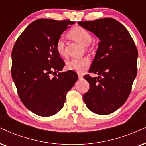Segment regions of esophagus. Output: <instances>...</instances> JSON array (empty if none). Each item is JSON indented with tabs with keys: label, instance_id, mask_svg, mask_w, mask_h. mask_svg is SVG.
I'll use <instances>...</instances> for the list:
<instances>
[{
	"label": "esophagus",
	"instance_id": "1",
	"mask_svg": "<svg viewBox=\"0 0 146 146\" xmlns=\"http://www.w3.org/2000/svg\"><path fill=\"white\" fill-rule=\"evenodd\" d=\"M78 77H79V79H82V78H83V75H81V74H78Z\"/></svg>",
	"mask_w": 146,
	"mask_h": 146
}]
</instances>
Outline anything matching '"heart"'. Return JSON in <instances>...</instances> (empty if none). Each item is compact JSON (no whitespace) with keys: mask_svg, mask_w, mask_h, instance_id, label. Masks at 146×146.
<instances>
[{"mask_svg":"<svg viewBox=\"0 0 146 146\" xmlns=\"http://www.w3.org/2000/svg\"><path fill=\"white\" fill-rule=\"evenodd\" d=\"M69 36L75 41L82 44L83 45H89L92 42V38L90 33L82 27H75L69 32ZM56 51L60 56H65V42L64 38L60 37L56 43ZM90 59L88 57L80 58H73L67 62V69L79 73H83L90 66Z\"/></svg>","mask_w":146,"mask_h":146,"instance_id":"b5f03b06","label":"heart"}]
</instances>
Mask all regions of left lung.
Wrapping results in <instances>:
<instances>
[{
	"mask_svg": "<svg viewBox=\"0 0 146 146\" xmlns=\"http://www.w3.org/2000/svg\"><path fill=\"white\" fill-rule=\"evenodd\" d=\"M78 24L100 40L89 70L98 76H84L90 84L84 102L96 114H111L126 102L131 91L137 75V49L126 27L116 19L103 18Z\"/></svg>",
	"mask_w": 146,
	"mask_h": 146,
	"instance_id": "obj_1",
	"label": "left lung"
}]
</instances>
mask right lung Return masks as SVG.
<instances>
[{"mask_svg":"<svg viewBox=\"0 0 146 146\" xmlns=\"http://www.w3.org/2000/svg\"><path fill=\"white\" fill-rule=\"evenodd\" d=\"M74 23L37 19L21 33L13 48L11 75L18 95L37 115L50 117L60 111L78 79L73 71L60 72L64 62L56 49L57 40Z\"/></svg>","mask_w":146,"mask_h":146,"instance_id":"right-lung-1","label":"right lung"}]
</instances>
